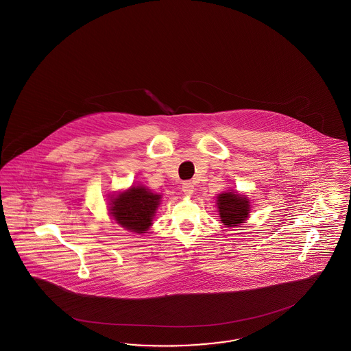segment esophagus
<instances>
[{"instance_id":"34e87169","label":"esophagus","mask_w":351,"mask_h":351,"mask_svg":"<svg viewBox=\"0 0 351 351\" xmlns=\"http://www.w3.org/2000/svg\"><path fill=\"white\" fill-rule=\"evenodd\" d=\"M181 189H182V191H184L185 194L191 195V193L194 191V185H193L191 181H184L182 185H181Z\"/></svg>"}]
</instances>
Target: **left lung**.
Segmentation results:
<instances>
[{
  "label": "left lung",
  "mask_w": 351,
  "mask_h": 351,
  "mask_svg": "<svg viewBox=\"0 0 351 351\" xmlns=\"http://www.w3.org/2000/svg\"><path fill=\"white\" fill-rule=\"evenodd\" d=\"M219 213L223 225L237 226L243 223L250 213L248 199L234 191L223 193L217 197Z\"/></svg>",
  "instance_id": "8db88e82"
}]
</instances>
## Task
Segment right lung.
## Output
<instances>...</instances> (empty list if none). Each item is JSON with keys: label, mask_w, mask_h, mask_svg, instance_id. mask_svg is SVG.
Returning a JSON list of instances; mask_svg holds the SVG:
<instances>
[{"label": "right lung", "mask_w": 351, "mask_h": 351, "mask_svg": "<svg viewBox=\"0 0 351 351\" xmlns=\"http://www.w3.org/2000/svg\"><path fill=\"white\" fill-rule=\"evenodd\" d=\"M160 195L144 186H132L112 201L110 213L119 225L135 233H145L160 204Z\"/></svg>", "instance_id": "obj_1"}]
</instances>
